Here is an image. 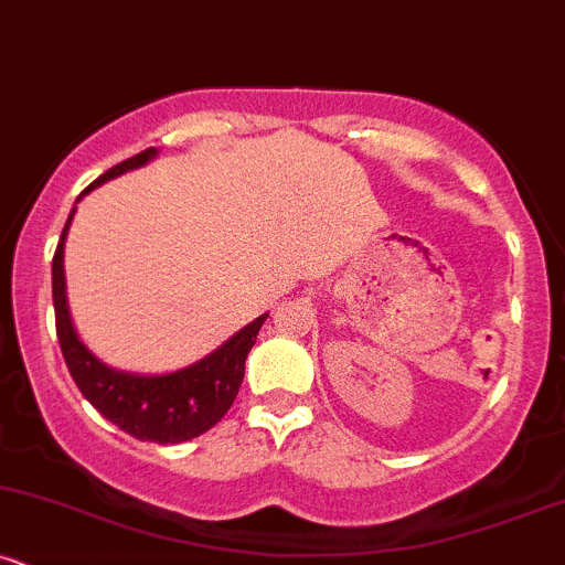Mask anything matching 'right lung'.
Masks as SVG:
<instances>
[{
    "label": "right lung",
    "mask_w": 565,
    "mask_h": 565,
    "mask_svg": "<svg viewBox=\"0 0 565 565\" xmlns=\"http://www.w3.org/2000/svg\"><path fill=\"white\" fill-rule=\"evenodd\" d=\"M159 150L148 148L131 159L115 163L102 178H96L86 191L77 196L81 202L88 191L99 188L118 174L145 167L153 161ZM75 217L72 207L66 226L58 239L56 256H53V309H56V333L72 380L81 387L83 396L102 417L115 423L120 430L131 434L139 441H159V445H180L204 434L232 409L242 377H245L247 353L256 344V337L269 315L247 323L234 337H228L221 348L212 350L202 361L178 369L169 374H135L120 372L99 361L77 333L66 301V277H64V242L70 223Z\"/></svg>",
    "instance_id": "add662e5"
}]
</instances>
